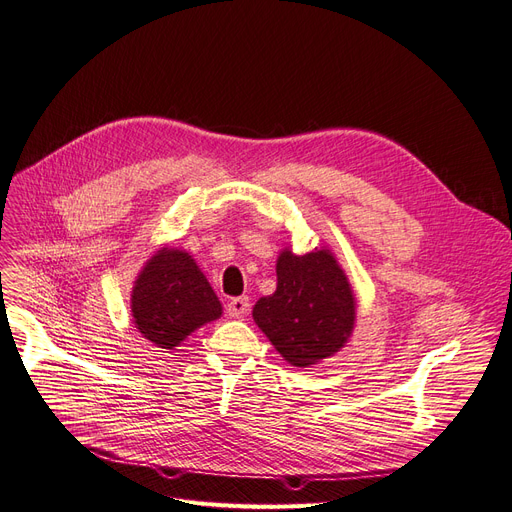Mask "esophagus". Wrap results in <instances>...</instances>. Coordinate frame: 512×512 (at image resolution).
<instances>
[{
    "instance_id": "esophagus-1",
    "label": "esophagus",
    "mask_w": 512,
    "mask_h": 512,
    "mask_svg": "<svg viewBox=\"0 0 512 512\" xmlns=\"http://www.w3.org/2000/svg\"><path fill=\"white\" fill-rule=\"evenodd\" d=\"M249 308H251V299L246 295L227 301V314H230L232 318H244L246 314H249Z\"/></svg>"
}]
</instances>
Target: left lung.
I'll return each instance as SVG.
<instances>
[{
    "instance_id": "1",
    "label": "left lung",
    "mask_w": 512,
    "mask_h": 512,
    "mask_svg": "<svg viewBox=\"0 0 512 512\" xmlns=\"http://www.w3.org/2000/svg\"><path fill=\"white\" fill-rule=\"evenodd\" d=\"M276 278V291L257 301L253 318L280 356L293 367H312L342 350L354 329L356 301L333 253L285 249Z\"/></svg>"
}]
</instances>
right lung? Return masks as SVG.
<instances>
[{"mask_svg": "<svg viewBox=\"0 0 512 512\" xmlns=\"http://www.w3.org/2000/svg\"><path fill=\"white\" fill-rule=\"evenodd\" d=\"M130 310L139 333L164 350L221 316L219 299L192 255L166 246L137 276Z\"/></svg>", "mask_w": 512, "mask_h": 512, "instance_id": "right-lung-1", "label": "right lung"}]
</instances>
